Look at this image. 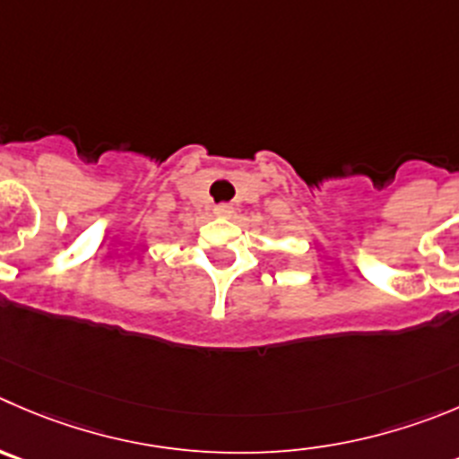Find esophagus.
<instances>
[{
    "label": "esophagus",
    "instance_id": "34e87169",
    "mask_svg": "<svg viewBox=\"0 0 459 459\" xmlns=\"http://www.w3.org/2000/svg\"><path fill=\"white\" fill-rule=\"evenodd\" d=\"M213 213L221 218H230L234 213V209L230 204H218V207H213Z\"/></svg>",
    "mask_w": 459,
    "mask_h": 459
}]
</instances>
